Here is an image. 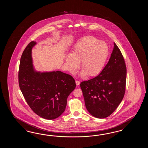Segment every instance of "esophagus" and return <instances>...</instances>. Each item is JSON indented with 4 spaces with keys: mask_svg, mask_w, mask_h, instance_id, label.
I'll return each instance as SVG.
<instances>
[{
    "mask_svg": "<svg viewBox=\"0 0 148 148\" xmlns=\"http://www.w3.org/2000/svg\"><path fill=\"white\" fill-rule=\"evenodd\" d=\"M75 84H76L77 86H79V85H80V82L78 81V80H76L75 81Z\"/></svg>",
    "mask_w": 148,
    "mask_h": 148,
    "instance_id": "obj_1",
    "label": "esophagus"
}]
</instances>
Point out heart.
<instances>
[{"mask_svg":"<svg viewBox=\"0 0 148 148\" xmlns=\"http://www.w3.org/2000/svg\"><path fill=\"white\" fill-rule=\"evenodd\" d=\"M108 54L109 47L105 42L89 36L79 41L73 47L72 54L66 56L64 60L70 73H75L81 61V75L95 77L104 69Z\"/></svg>","mask_w":148,"mask_h":148,"instance_id":"heart-1","label":"heart"}]
</instances>
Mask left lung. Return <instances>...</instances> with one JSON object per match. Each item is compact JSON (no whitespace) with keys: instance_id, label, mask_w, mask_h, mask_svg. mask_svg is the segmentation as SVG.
Listing matches in <instances>:
<instances>
[{"instance_id":"obj_1","label":"left lung","mask_w":148,"mask_h":148,"mask_svg":"<svg viewBox=\"0 0 148 148\" xmlns=\"http://www.w3.org/2000/svg\"><path fill=\"white\" fill-rule=\"evenodd\" d=\"M110 60L99 75L80 84L89 113L104 119L113 113L125 91L126 67L123 55L115 43Z\"/></svg>"}]
</instances>
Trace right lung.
Masks as SVG:
<instances>
[{
	"instance_id": "add662e5",
	"label": "right lung",
	"mask_w": 148,
	"mask_h": 148,
	"mask_svg": "<svg viewBox=\"0 0 148 148\" xmlns=\"http://www.w3.org/2000/svg\"><path fill=\"white\" fill-rule=\"evenodd\" d=\"M32 41L21 56L18 72L19 88L29 106L35 113L47 120H54L65 110L67 98L75 88L71 75L60 71L41 73L35 70Z\"/></svg>"
}]
</instances>
